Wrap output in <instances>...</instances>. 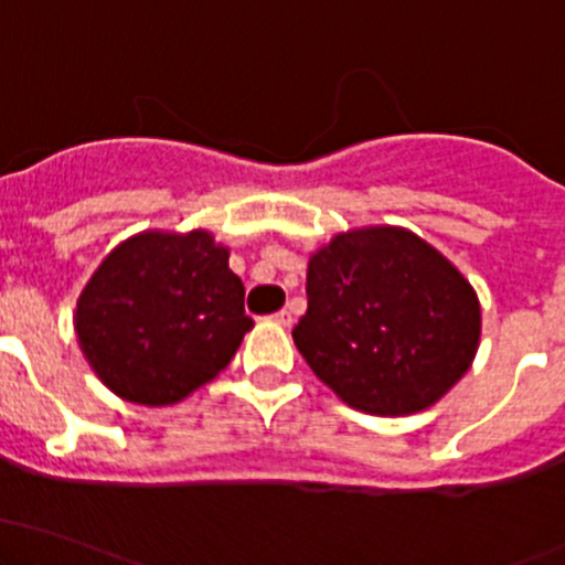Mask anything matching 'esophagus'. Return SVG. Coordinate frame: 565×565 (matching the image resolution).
Here are the masks:
<instances>
[{
  "instance_id": "1",
  "label": "esophagus",
  "mask_w": 565,
  "mask_h": 565,
  "mask_svg": "<svg viewBox=\"0 0 565 565\" xmlns=\"http://www.w3.org/2000/svg\"><path fill=\"white\" fill-rule=\"evenodd\" d=\"M270 319H273V322H276V324H281V328H289V324H292V315H289L287 309L276 311V315H273Z\"/></svg>"
}]
</instances>
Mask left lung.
I'll return each mask as SVG.
<instances>
[{
  "mask_svg": "<svg viewBox=\"0 0 565 565\" xmlns=\"http://www.w3.org/2000/svg\"><path fill=\"white\" fill-rule=\"evenodd\" d=\"M309 309L292 339L352 409L413 415L465 377L481 303L448 256L404 226L339 232L309 256Z\"/></svg>",
  "mask_w": 565,
  "mask_h": 565,
  "instance_id": "8db88e82",
  "label": "left lung"
}]
</instances>
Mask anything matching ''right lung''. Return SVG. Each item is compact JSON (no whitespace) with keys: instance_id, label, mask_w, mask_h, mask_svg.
<instances>
[{"instance_id":"right-lung-1","label":"right lung","mask_w":565,"mask_h":565,"mask_svg":"<svg viewBox=\"0 0 565 565\" xmlns=\"http://www.w3.org/2000/svg\"><path fill=\"white\" fill-rule=\"evenodd\" d=\"M230 246L213 232L145 230L104 256L73 311L76 341L114 396L169 407L218 377L254 328Z\"/></svg>"}]
</instances>
